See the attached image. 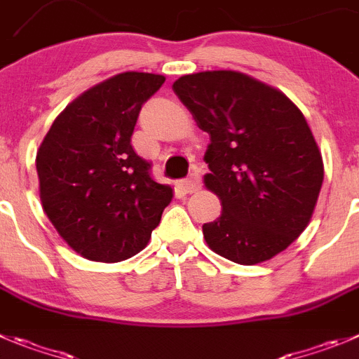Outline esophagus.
Returning <instances> with one entry per match:
<instances>
[{
    "instance_id": "1",
    "label": "esophagus",
    "mask_w": 359,
    "mask_h": 359,
    "mask_svg": "<svg viewBox=\"0 0 359 359\" xmlns=\"http://www.w3.org/2000/svg\"><path fill=\"white\" fill-rule=\"evenodd\" d=\"M180 189L184 193H195V191L200 189V177L198 173H191L187 179L180 180Z\"/></svg>"
}]
</instances>
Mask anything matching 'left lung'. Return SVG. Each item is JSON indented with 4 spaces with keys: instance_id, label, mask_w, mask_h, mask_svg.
<instances>
[{
    "instance_id": "1",
    "label": "left lung",
    "mask_w": 359,
    "mask_h": 359,
    "mask_svg": "<svg viewBox=\"0 0 359 359\" xmlns=\"http://www.w3.org/2000/svg\"><path fill=\"white\" fill-rule=\"evenodd\" d=\"M173 92L210 136L203 182L223 207L202 226L210 250L243 266L287 250L310 223L324 179L323 156L299 108L236 70L187 74Z\"/></svg>"
}]
</instances>
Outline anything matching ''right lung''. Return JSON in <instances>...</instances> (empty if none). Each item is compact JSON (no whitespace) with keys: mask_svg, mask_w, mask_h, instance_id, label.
<instances>
[{"mask_svg":"<svg viewBox=\"0 0 359 359\" xmlns=\"http://www.w3.org/2000/svg\"><path fill=\"white\" fill-rule=\"evenodd\" d=\"M163 83L159 74H116L74 99L40 143L43 212L85 259L120 262L140 253L172 202V187L150 177L130 145L140 109Z\"/></svg>","mask_w":359,"mask_h":359,"instance_id":"1","label":"right lung"}]
</instances>
